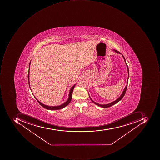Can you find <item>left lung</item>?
Returning a JSON list of instances; mask_svg holds the SVG:
<instances>
[{
  "label": "left lung",
  "instance_id": "left-lung-1",
  "mask_svg": "<svg viewBox=\"0 0 160 160\" xmlns=\"http://www.w3.org/2000/svg\"><path fill=\"white\" fill-rule=\"evenodd\" d=\"M113 51L114 52H116L118 54H122L120 52H119V51H117V50H115V49H113ZM122 55V57H123V59H124V62H125V64H126V65H127V69H128V81H127V85L125 86V88H124V89H123V92L122 93L121 95L119 97V98H117L116 100H114V101H112V102L110 103L106 104H100L96 102L95 101H93L92 99H91V98H90V95H89V97L90 98V99H91V101L93 102V103L97 105L98 106L101 107H102V108H108V107H110L112 106L113 105L115 104L118 103L119 101H120L122 98H123V97H124V95H125V92H126V91H127V86H128V78H129V69L128 67V64H127V62H126V61H125V58H124V56Z\"/></svg>",
  "mask_w": 160,
  "mask_h": 160
}]
</instances>
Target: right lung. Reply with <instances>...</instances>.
<instances>
[{
    "instance_id": "add662e5",
    "label": "right lung",
    "mask_w": 160,
    "mask_h": 160,
    "mask_svg": "<svg viewBox=\"0 0 160 160\" xmlns=\"http://www.w3.org/2000/svg\"><path fill=\"white\" fill-rule=\"evenodd\" d=\"M30 61V62L29 65V71H28V83H29V86L31 90V88L30 85V81H29V74H30V64H31ZM75 85H73L71 89H70V91H69V97H68V99L65 101V102L63 103L62 104L60 105L59 106H48L42 103H41L40 101H39L37 98H36V97L33 95V96L35 97L36 99H37V101H38V102L39 103L40 105L42 106L43 107V108H45V109H47V110H60V109H63V108H64L66 106L68 105L69 103H70V102L71 101L72 98V91H73V88H74V87H75ZM32 91V90H31Z\"/></svg>"
}]
</instances>
